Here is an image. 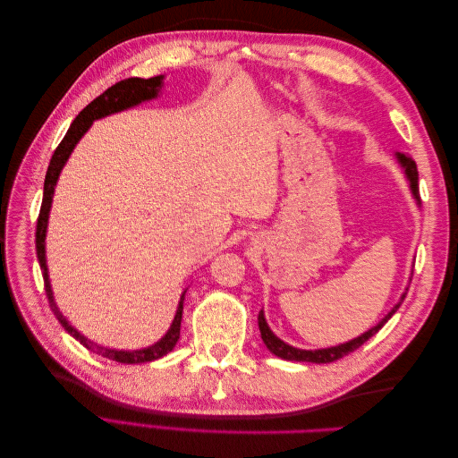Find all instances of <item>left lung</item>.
I'll return each instance as SVG.
<instances>
[{"label":"left lung","instance_id":"left-lung-1","mask_svg":"<svg viewBox=\"0 0 458 458\" xmlns=\"http://www.w3.org/2000/svg\"><path fill=\"white\" fill-rule=\"evenodd\" d=\"M397 160H399L401 165H403V168H405V174H407L409 182H411L412 195H414V199L419 200V172H417V164H414V162H412L409 157H405V155H397ZM403 298H405V294H403ZM403 298H401V301L397 303V306H395L390 313H387L377 327L370 328L369 332H365V335H361V336L352 340V342H345V344L335 345V348L315 350V352L293 348V345L284 344L283 340H279V338H276V336L273 335V332H271L269 327H267V323H266V318H263V311H259V315H258V325H259V332H261V340H263V344L267 345V350H269L271 353H275L276 357L286 359V361H301V363H332V361H338V359H342V357H345V355H350V353L355 352L357 348H361V345H363L369 338H372L374 335H377V332H378L387 321H390V317L397 311V308L401 306V303H403Z\"/></svg>","mask_w":458,"mask_h":458}]
</instances>
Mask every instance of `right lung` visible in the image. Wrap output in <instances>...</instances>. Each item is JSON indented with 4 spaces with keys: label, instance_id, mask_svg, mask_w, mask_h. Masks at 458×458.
<instances>
[{
    "label": "right lung",
    "instance_id": "1",
    "mask_svg": "<svg viewBox=\"0 0 458 458\" xmlns=\"http://www.w3.org/2000/svg\"><path fill=\"white\" fill-rule=\"evenodd\" d=\"M160 86H162V76L147 78V80H143V78L120 80L114 86H110L106 91H103L99 97H97V99H93L84 110H81V113L76 116V120L71 123V128H68L59 147L53 152L49 168L46 174V182H44V199H41L39 216L36 221V254H38L41 275H44V286H46V294H47L51 311L55 313V317L59 318V323L64 327L68 335H72L81 345H84V348H88L89 352H93L97 355L113 359V361L128 363V365L155 361V359H160L174 350V345L179 340V332H182V313H183V296L185 294L182 296V301H179V308H177V313H175V318H174L170 330L165 332V336L160 342H157L155 345H148V348L137 350V352H116V350L101 348V345H97L91 340H88L86 336H81L72 325H68V321L63 317L59 308L55 306L49 276H47V266H46V229H47V217H49V210H51L53 191H55V185H57L59 174L63 170L64 162L68 160V157H71L72 148L80 141V137L89 130L93 120L108 116L113 113H120V110L130 108L133 105H140L143 101L155 99L160 91Z\"/></svg>",
    "mask_w": 458,
    "mask_h": 458
}]
</instances>
